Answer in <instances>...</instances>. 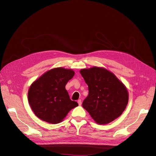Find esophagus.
<instances>
[{
	"mask_svg": "<svg viewBox=\"0 0 156 156\" xmlns=\"http://www.w3.org/2000/svg\"><path fill=\"white\" fill-rule=\"evenodd\" d=\"M77 103H78L79 105H81V104H82V102H81V100H78Z\"/></svg>",
	"mask_w": 156,
	"mask_h": 156,
	"instance_id": "1",
	"label": "esophagus"
}]
</instances>
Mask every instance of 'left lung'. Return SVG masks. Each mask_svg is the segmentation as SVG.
I'll return each instance as SVG.
<instances>
[{
  "label": "left lung",
  "mask_w": 156,
  "mask_h": 156,
  "mask_svg": "<svg viewBox=\"0 0 156 156\" xmlns=\"http://www.w3.org/2000/svg\"><path fill=\"white\" fill-rule=\"evenodd\" d=\"M88 87L83 107L98 124H107L119 118L128 103L124 84L105 68L94 66L80 70Z\"/></svg>",
  "instance_id": "8db88e82"
}]
</instances>
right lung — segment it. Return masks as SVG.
<instances>
[{
    "instance_id": "add662e5",
    "label": "right lung",
    "mask_w": 156,
    "mask_h": 156,
    "mask_svg": "<svg viewBox=\"0 0 156 156\" xmlns=\"http://www.w3.org/2000/svg\"><path fill=\"white\" fill-rule=\"evenodd\" d=\"M75 75L72 69L56 68L44 73L30 85L28 100L35 115L41 120L56 124L69 111L78 106L70 100L66 84Z\"/></svg>"
}]
</instances>
